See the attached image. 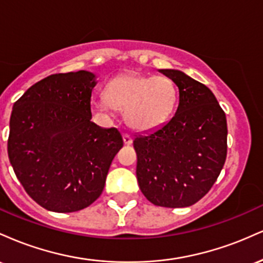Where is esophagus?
<instances>
[{
	"mask_svg": "<svg viewBox=\"0 0 263 263\" xmlns=\"http://www.w3.org/2000/svg\"><path fill=\"white\" fill-rule=\"evenodd\" d=\"M122 138H123V143L127 144V146H128V144L132 143V137L128 134H123Z\"/></svg>",
	"mask_w": 263,
	"mask_h": 263,
	"instance_id": "esophagus-1",
	"label": "esophagus"
}]
</instances>
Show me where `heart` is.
<instances>
[{
    "label": "heart",
    "instance_id": "obj_1",
    "mask_svg": "<svg viewBox=\"0 0 263 263\" xmlns=\"http://www.w3.org/2000/svg\"><path fill=\"white\" fill-rule=\"evenodd\" d=\"M178 99L177 86L164 75L125 74L106 84L105 98L95 104V110L111 115L125 111L129 127L137 131H152L170 119Z\"/></svg>",
    "mask_w": 263,
    "mask_h": 263
}]
</instances>
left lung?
Returning a JSON list of instances; mask_svg holds the SVG:
<instances>
[{"label":"left lung","instance_id":"obj_1","mask_svg":"<svg viewBox=\"0 0 263 263\" xmlns=\"http://www.w3.org/2000/svg\"><path fill=\"white\" fill-rule=\"evenodd\" d=\"M159 71L177 85L179 104L170 121L135 137L138 185L158 206H190L209 192L224 167L226 116L204 84L179 70Z\"/></svg>","mask_w":263,"mask_h":263}]
</instances>
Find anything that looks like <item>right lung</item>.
Here are the masks:
<instances>
[{
  "mask_svg": "<svg viewBox=\"0 0 263 263\" xmlns=\"http://www.w3.org/2000/svg\"><path fill=\"white\" fill-rule=\"evenodd\" d=\"M95 85L86 70L53 74L12 108L8 158L27 194L47 210L73 213L91 205L123 146L119 129L90 121Z\"/></svg>",
  "mask_w": 263,
  "mask_h": 263,
  "instance_id": "obj_1",
  "label": "right lung"
}]
</instances>
